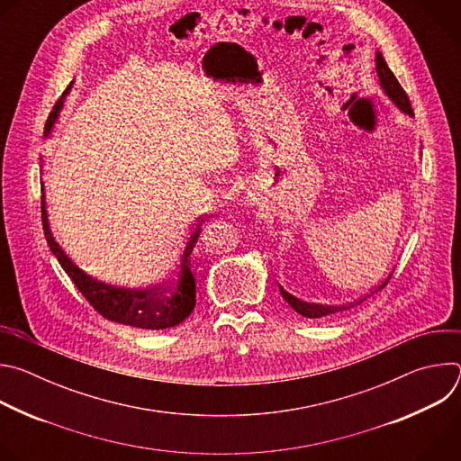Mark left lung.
I'll use <instances>...</instances> for the list:
<instances>
[{
  "label": "left lung",
  "mask_w": 461,
  "mask_h": 461,
  "mask_svg": "<svg viewBox=\"0 0 461 461\" xmlns=\"http://www.w3.org/2000/svg\"><path fill=\"white\" fill-rule=\"evenodd\" d=\"M375 71H377V77H379V86L383 87L384 95H386L393 104H396L403 113L414 116V111H412V107H411V100H409L405 89L400 86L398 78L393 77V73L388 69V65H386V61H384V58H383L381 52L375 54ZM390 277H392V274H390L374 292H370V294L365 295L363 299H359V301H356V303H350V304H347V306H345V304H343V306H328V304L322 306V304H315V303H304V301L294 297L292 294H288L283 286H279V290H281L285 301H286L297 313H301V315H304V317H310V319H319V317L330 315V313H336V312L348 310V308H352V306H356V304L366 301V297H370L372 294H375V292H379L381 288H384V286L388 285Z\"/></svg>",
  "instance_id": "left-lung-1"
}]
</instances>
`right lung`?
Here are the masks:
<instances>
[{"instance_id": "1", "label": "right lung", "mask_w": 461, "mask_h": 461, "mask_svg": "<svg viewBox=\"0 0 461 461\" xmlns=\"http://www.w3.org/2000/svg\"><path fill=\"white\" fill-rule=\"evenodd\" d=\"M61 105H63L61 100L54 105V111L50 113L45 123V137H49ZM41 222H43V233H45L47 244L50 251L56 255L61 268L71 277V281L80 290V294L89 301V304L105 319L120 324H127V326L146 328V330H164V328L180 324L193 312L196 290H194V277L191 274L189 258L196 244V239L201 237L204 219H199V222L194 224L189 237L185 239L173 279L162 286H153L146 290H129V288L111 286L84 274L75 262L65 255V251L59 248V244L54 240L50 233L47 210H45V194H41Z\"/></svg>"}]
</instances>
